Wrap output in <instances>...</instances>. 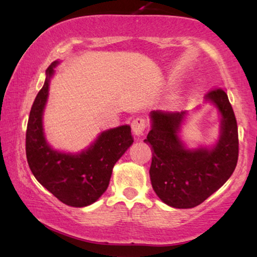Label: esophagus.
I'll return each mask as SVG.
<instances>
[{"label": "esophagus", "instance_id": "esophagus-1", "mask_svg": "<svg viewBox=\"0 0 257 257\" xmlns=\"http://www.w3.org/2000/svg\"><path fill=\"white\" fill-rule=\"evenodd\" d=\"M131 126H132L133 135L137 137L143 136L146 128V119L144 117H137L132 120Z\"/></svg>", "mask_w": 257, "mask_h": 257}]
</instances>
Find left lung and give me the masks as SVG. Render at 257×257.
I'll return each instance as SVG.
<instances>
[{
  "label": "left lung",
  "mask_w": 257,
  "mask_h": 257,
  "mask_svg": "<svg viewBox=\"0 0 257 257\" xmlns=\"http://www.w3.org/2000/svg\"><path fill=\"white\" fill-rule=\"evenodd\" d=\"M222 115L221 137L213 150H186L178 130L186 112L157 110L151 113L152 130L145 139L152 149L150 178L157 195L174 208H193L216 192L233 174L238 158L237 122L227 93L209 90Z\"/></svg>",
  "instance_id": "8db88e82"
}]
</instances>
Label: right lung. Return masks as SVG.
I'll return each mask as SVG.
<instances>
[{"label":"right lung","instance_id":"add662e5","mask_svg":"<svg viewBox=\"0 0 257 257\" xmlns=\"http://www.w3.org/2000/svg\"><path fill=\"white\" fill-rule=\"evenodd\" d=\"M56 64L54 62L47 69V79L31 106L26 133L27 160L37 181L59 201L85 207L106 191L112 168L133 143L131 127L124 125L103 132L93 145L79 154L52 150L44 139L42 114Z\"/></svg>","mask_w":257,"mask_h":257}]
</instances>
